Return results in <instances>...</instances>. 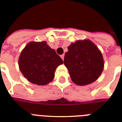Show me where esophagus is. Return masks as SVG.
Here are the masks:
<instances>
[{
	"label": "esophagus",
	"instance_id": "1",
	"mask_svg": "<svg viewBox=\"0 0 122 122\" xmlns=\"http://www.w3.org/2000/svg\"><path fill=\"white\" fill-rule=\"evenodd\" d=\"M61 59H63V60H64V57H65V55H64V54H62V55H61Z\"/></svg>",
	"mask_w": 122,
	"mask_h": 122
}]
</instances>
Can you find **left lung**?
Here are the masks:
<instances>
[{"instance_id": "left-lung-1", "label": "left lung", "mask_w": 122, "mask_h": 122, "mask_svg": "<svg viewBox=\"0 0 122 122\" xmlns=\"http://www.w3.org/2000/svg\"><path fill=\"white\" fill-rule=\"evenodd\" d=\"M64 64L69 71L71 79L78 85L92 83L100 76L104 68L101 51L89 40L77 41L68 47Z\"/></svg>"}]
</instances>
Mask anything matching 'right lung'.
<instances>
[{
    "instance_id": "1",
    "label": "right lung",
    "mask_w": 122,
    "mask_h": 122,
    "mask_svg": "<svg viewBox=\"0 0 122 122\" xmlns=\"http://www.w3.org/2000/svg\"><path fill=\"white\" fill-rule=\"evenodd\" d=\"M63 61L59 55L43 42H31L21 52L18 65L22 74L34 84L45 85L54 78V72Z\"/></svg>"
}]
</instances>
